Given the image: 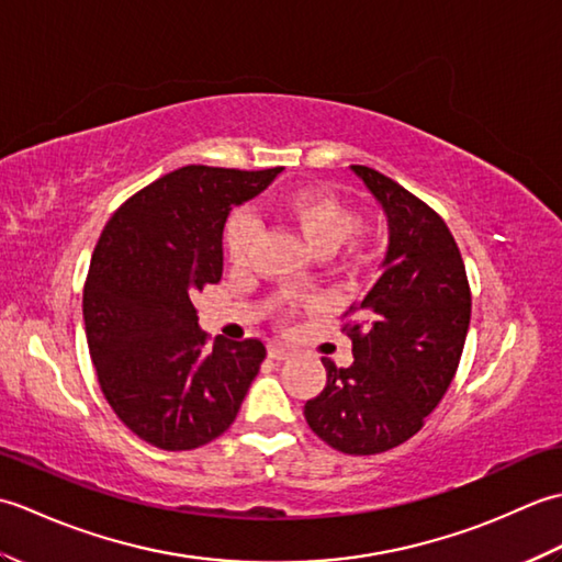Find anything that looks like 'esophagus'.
I'll use <instances>...</instances> for the list:
<instances>
[{
  "label": "esophagus",
  "instance_id": "1",
  "mask_svg": "<svg viewBox=\"0 0 562 562\" xmlns=\"http://www.w3.org/2000/svg\"><path fill=\"white\" fill-rule=\"evenodd\" d=\"M268 357L270 360H288L290 350L282 348V345H278V342H272V345H268Z\"/></svg>",
  "mask_w": 562,
  "mask_h": 562
}]
</instances>
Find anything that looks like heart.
Segmentation results:
<instances>
[{"mask_svg": "<svg viewBox=\"0 0 562 562\" xmlns=\"http://www.w3.org/2000/svg\"><path fill=\"white\" fill-rule=\"evenodd\" d=\"M274 214L300 234L304 246L316 256L336 254L360 232V214L324 188H294L274 200ZM254 241V222L234 214L224 226V250L234 266H241Z\"/></svg>", "mask_w": 562, "mask_h": 562, "instance_id": "obj_1", "label": "heart"}]
</instances>
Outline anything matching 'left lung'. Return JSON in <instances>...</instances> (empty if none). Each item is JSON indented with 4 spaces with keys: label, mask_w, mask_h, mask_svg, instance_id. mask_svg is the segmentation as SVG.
<instances>
[{
    "label": "left lung",
    "mask_w": 562,
    "mask_h": 562,
    "mask_svg": "<svg viewBox=\"0 0 562 562\" xmlns=\"http://www.w3.org/2000/svg\"><path fill=\"white\" fill-rule=\"evenodd\" d=\"M386 212L381 274L342 330L355 362L326 364L306 401L308 427L342 453L369 457L411 439L451 384L471 324V288L449 226L420 198L369 166H350Z\"/></svg>",
    "instance_id": "left-lung-1"
}]
</instances>
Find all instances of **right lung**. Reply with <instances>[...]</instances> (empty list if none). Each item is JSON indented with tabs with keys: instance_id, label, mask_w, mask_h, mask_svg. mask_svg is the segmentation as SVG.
<instances>
[{
	"instance_id": "add662e5",
	"label": "right lung",
	"mask_w": 562,
	"mask_h": 562,
	"mask_svg": "<svg viewBox=\"0 0 562 562\" xmlns=\"http://www.w3.org/2000/svg\"><path fill=\"white\" fill-rule=\"evenodd\" d=\"M282 169L183 166L125 200L103 226L83 284V326L105 401L166 451L198 449L232 427L266 345L214 340L190 296L222 280L232 207Z\"/></svg>"
}]
</instances>
